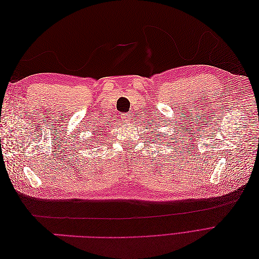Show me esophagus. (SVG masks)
Listing matches in <instances>:
<instances>
[{"mask_svg":"<svg viewBox=\"0 0 259 259\" xmlns=\"http://www.w3.org/2000/svg\"><path fill=\"white\" fill-rule=\"evenodd\" d=\"M130 119H131V117H130V115L127 113H124V114L121 115V120L124 121V122H128Z\"/></svg>","mask_w":259,"mask_h":259,"instance_id":"34e87169","label":"esophagus"}]
</instances>
